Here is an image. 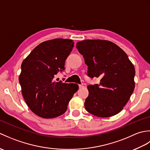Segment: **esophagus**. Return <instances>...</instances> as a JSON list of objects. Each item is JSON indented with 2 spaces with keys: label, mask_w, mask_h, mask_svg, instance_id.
Instances as JSON below:
<instances>
[{
  "label": "esophagus",
  "mask_w": 150,
  "mask_h": 150,
  "mask_svg": "<svg viewBox=\"0 0 150 150\" xmlns=\"http://www.w3.org/2000/svg\"><path fill=\"white\" fill-rule=\"evenodd\" d=\"M79 88H82L84 87V86L82 85V84H79Z\"/></svg>",
  "instance_id": "esophagus-1"
}]
</instances>
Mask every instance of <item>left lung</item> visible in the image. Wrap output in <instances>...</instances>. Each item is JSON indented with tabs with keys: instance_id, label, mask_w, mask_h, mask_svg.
Wrapping results in <instances>:
<instances>
[{
	"instance_id": "8db88e82",
	"label": "left lung",
	"mask_w": 150,
	"mask_h": 150,
	"mask_svg": "<svg viewBox=\"0 0 150 150\" xmlns=\"http://www.w3.org/2000/svg\"><path fill=\"white\" fill-rule=\"evenodd\" d=\"M88 66V75L100 78L99 84L89 85L84 106L98 117L119 113L134 91L135 70L128 55L117 44L106 40H85L76 44Z\"/></svg>"
}]
</instances>
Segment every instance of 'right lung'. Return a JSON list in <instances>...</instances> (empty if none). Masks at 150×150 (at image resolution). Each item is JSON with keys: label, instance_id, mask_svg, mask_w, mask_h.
I'll return each mask as SVG.
<instances>
[{"label": "right lung", "instance_id": "right-lung-1", "mask_svg": "<svg viewBox=\"0 0 150 150\" xmlns=\"http://www.w3.org/2000/svg\"><path fill=\"white\" fill-rule=\"evenodd\" d=\"M74 46L73 40L55 39L44 41L32 50L21 64L18 81L22 96L33 112L52 119L66 112L77 84L55 82L57 72L65 69L64 63Z\"/></svg>", "mask_w": 150, "mask_h": 150}]
</instances>
